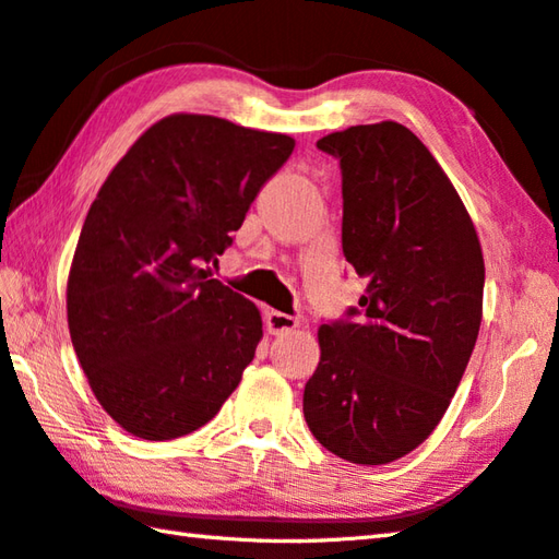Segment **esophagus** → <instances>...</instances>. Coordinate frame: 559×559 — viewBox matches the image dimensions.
Returning <instances> with one entry per match:
<instances>
[{"label": "esophagus", "instance_id": "esophagus-1", "mask_svg": "<svg viewBox=\"0 0 559 559\" xmlns=\"http://www.w3.org/2000/svg\"><path fill=\"white\" fill-rule=\"evenodd\" d=\"M298 317L286 314V312H276V310H269L266 312V329L271 334H288L295 326H298Z\"/></svg>", "mask_w": 559, "mask_h": 559}]
</instances>
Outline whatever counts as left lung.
Returning <instances> with one entry per match:
<instances>
[{
  "label": "left lung",
  "mask_w": 559,
  "mask_h": 559,
  "mask_svg": "<svg viewBox=\"0 0 559 559\" xmlns=\"http://www.w3.org/2000/svg\"><path fill=\"white\" fill-rule=\"evenodd\" d=\"M317 148L341 165L343 257L367 288L319 329L302 413L331 454L379 466L423 444L456 394L480 329L483 252L454 185L411 129L358 124Z\"/></svg>",
  "instance_id": "obj_1"
}]
</instances>
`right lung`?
<instances>
[{"label": "right lung", "instance_id": "add662e5", "mask_svg": "<svg viewBox=\"0 0 559 559\" xmlns=\"http://www.w3.org/2000/svg\"><path fill=\"white\" fill-rule=\"evenodd\" d=\"M293 148L286 134L170 115L91 204L67 283L69 334L100 406L134 437L199 430L252 362L259 310L209 273Z\"/></svg>", "mask_w": 559, "mask_h": 559}]
</instances>
